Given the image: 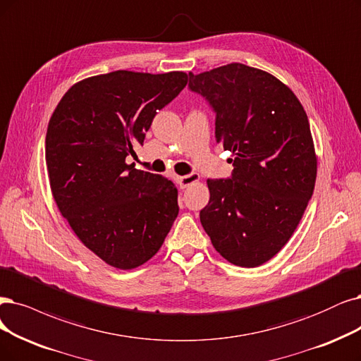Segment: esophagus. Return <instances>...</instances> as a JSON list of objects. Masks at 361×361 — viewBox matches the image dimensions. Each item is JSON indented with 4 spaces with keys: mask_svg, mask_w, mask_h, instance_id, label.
<instances>
[{
    "mask_svg": "<svg viewBox=\"0 0 361 361\" xmlns=\"http://www.w3.org/2000/svg\"><path fill=\"white\" fill-rule=\"evenodd\" d=\"M197 181H199V173H196V172L188 173V176H183V177H177V183L181 189H188L189 185H192Z\"/></svg>",
    "mask_w": 361,
    "mask_h": 361,
    "instance_id": "1",
    "label": "esophagus"
}]
</instances>
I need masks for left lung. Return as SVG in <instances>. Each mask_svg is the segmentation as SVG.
Returning a JSON list of instances; mask_svg holds the SVG:
<instances>
[{
  "label": "left lung",
  "instance_id": "8db88e82",
  "mask_svg": "<svg viewBox=\"0 0 361 361\" xmlns=\"http://www.w3.org/2000/svg\"><path fill=\"white\" fill-rule=\"evenodd\" d=\"M189 89L216 113V138L233 159L232 177L207 180L201 223L236 266L271 260L296 231L314 192L317 156L302 104L272 74L244 63L189 73Z\"/></svg>",
  "mask_w": 361,
  "mask_h": 361
}]
</instances>
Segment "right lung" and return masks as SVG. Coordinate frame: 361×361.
<instances>
[{"label": "right lung", "mask_w": 361, "mask_h": 361, "mask_svg": "<svg viewBox=\"0 0 361 361\" xmlns=\"http://www.w3.org/2000/svg\"><path fill=\"white\" fill-rule=\"evenodd\" d=\"M188 85V74L118 70L75 83L46 133L50 190L92 252L117 269L138 268L162 247L178 216L171 180L126 164L154 116Z\"/></svg>", "instance_id": "right-lung-1"}]
</instances>
